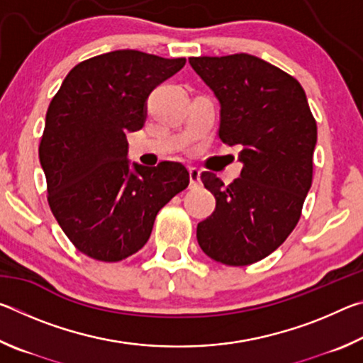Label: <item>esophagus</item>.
<instances>
[{
    "instance_id": "1",
    "label": "esophagus",
    "mask_w": 363,
    "mask_h": 363,
    "mask_svg": "<svg viewBox=\"0 0 363 363\" xmlns=\"http://www.w3.org/2000/svg\"><path fill=\"white\" fill-rule=\"evenodd\" d=\"M189 177H190V187H200V169L190 168L189 169Z\"/></svg>"
}]
</instances>
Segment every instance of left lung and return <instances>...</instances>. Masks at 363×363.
<instances>
[{
    "mask_svg": "<svg viewBox=\"0 0 363 363\" xmlns=\"http://www.w3.org/2000/svg\"><path fill=\"white\" fill-rule=\"evenodd\" d=\"M220 104L218 136L240 145L238 179L224 186L205 171L216 199L196 225L203 253L225 266H248L277 250L296 227L312 186L317 123L296 78L250 54L189 57Z\"/></svg>",
    "mask_w": 363,
    "mask_h": 363,
    "instance_id": "1",
    "label": "left lung"
}]
</instances>
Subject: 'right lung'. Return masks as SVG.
I'll return each instance as SVG.
<instances>
[{
  "label": "right lung",
  "instance_id": "right-lung-1",
  "mask_svg": "<svg viewBox=\"0 0 363 363\" xmlns=\"http://www.w3.org/2000/svg\"><path fill=\"white\" fill-rule=\"evenodd\" d=\"M186 59L121 49L73 67L46 112L38 155L48 203L78 251L118 262L149 240L158 211L189 186L182 163L130 171L126 133L145 121V101Z\"/></svg>",
  "mask_w": 363,
  "mask_h": 363
}]
</instances>
